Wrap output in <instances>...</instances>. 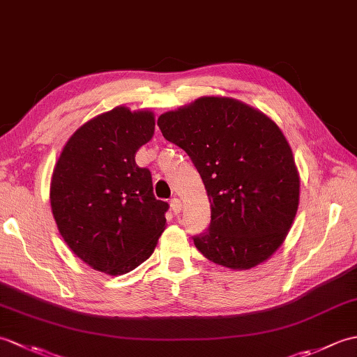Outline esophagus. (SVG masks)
Listing matches in <instances>:
<instances>
[{
	"label": "esophagus",
	"instance_id": "1",
	"mask_svg": "<svg viewBox=\"0 0 357 357\" xmlns=\"http://www.w3.org/2000/svg\"><path fill=\"white\" fill-rule=\"evenodd\" d=\"M170 210L173 211L174 215H179L181 213V201L178 198H173L170 201Z\"/></svg>",
	"mask_w": 357,
	"mask_h": 357
}]
</instances>
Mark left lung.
<instances>
[{
    "mask_svg": "<svg viewBox=\"0 0 357 357\" xmlns=\"http://www.w3.org/2000/svg\"><path fill=\"white\" fill-rule=\"evenodd\" d=\"M162 136L190 156L211 219L195 247L211 262L244 270L276 252L299 204V176L279 127L230 98L206 96L158 118Z\"/></svg>",
    "mask_w": 357,
    "mask_h": 357,
    "instance_id": "1",
    "label": "left lung"
}]
</instances>
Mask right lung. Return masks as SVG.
<instances>
[{"label":"right lung","instance_id":"add662e5","mask_svg":"<svg viewBox=\"0 0 357 357\" xmlns=\"http://www.w3.org/2000/svg\"><path fill=\"white\" fill-rule=\"evenodd\" d=\"M151 112L116 107L67 141L55 165L50 204L58 230L79 259L107 275L135 270L153 253L169 204L153 195L135 153L151 139Z\"/></svg>","mask_w":357,"mask_h":357}]
</instances>
